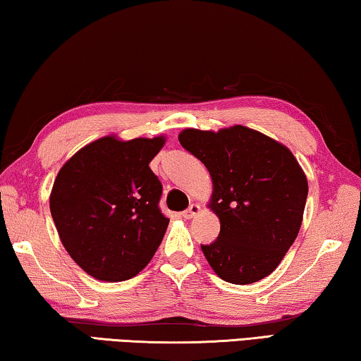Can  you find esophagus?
<instances>
[{
	"instance_id": "esophagus-1",
	"label": "esophagus",
	"mask_w": 361,
	"mask_h": 361,
	"mask_svg": "<svg viewBox=\"0 0 361 361\" xmlns=\"http://www.w3.org/2000/svg\"><path fill=\"white\" fill-rule=\"evenodd\" d=\"M198 212H200V206L192 203L184 212H182V217H184V219H192V217L197 216Z\"/></svg>"
}]
</instances>
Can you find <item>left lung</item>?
<instances>
[{"label": "left lung", "mask_w": 361, "mask_h": 361, "mask_svg": "<svg viewBox=\"0 0 361 361\" xmlns=\"http://www.w3.org/2000/svg\"><path fill=\"white\" fill-rule=\"evenodd\" d=\"M179 142L212 179L209 208L221 221L216 241L202 245L224 281L250 285L270 275L294 243L309 185L289 149L246 126L184 129Z\"/></svg>", "instance_id": "left-lung-1"}]
</instances>
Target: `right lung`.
Instances as JSON below:
<instances>
[{"label": "right lung", "instance_id": "obj_1", "mask_svg": "<svg viewBox=\"0 0 361 361\" xmlns=\"http://www.w3.org/2000/svg\"><path fill=\"white\" fill-rule=\"evenodd\" d=\"M164 137L82 147L63 164L49 208L70 257L102 281L133 279L150 262L169 219L159 209L163 185L149 163Z\"/></svg>", "mask_w": 361, "mask_h": 361}]
</instances>
